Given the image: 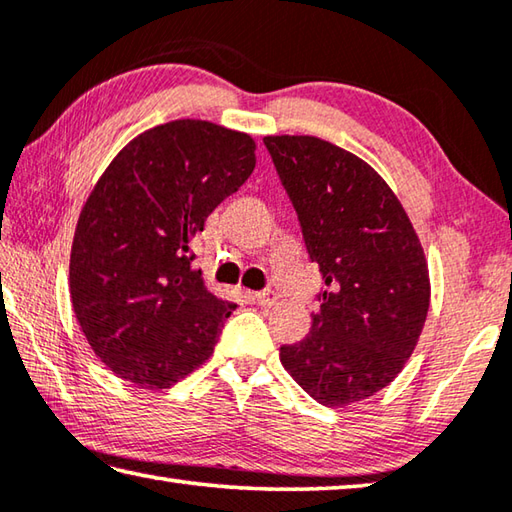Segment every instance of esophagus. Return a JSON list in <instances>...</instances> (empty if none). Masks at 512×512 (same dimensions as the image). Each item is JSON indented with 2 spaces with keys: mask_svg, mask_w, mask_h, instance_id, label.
<instances>
[{
  "mask_svg": "<svg viewBox=\"0 0 512 512\" xmlns=\"http://www.w3.org/2000/svg\"><path fill=\"white\" fill-rule=\"evenodd\" d=\"M256 303L258 305H265V307H272L276 301H278V294L274 292V289H263V292H256L254 294Z\"/></svg>",
  "mask_w": 512,
  "mask_h": 512,
  "instance_id": "esophagus-1",
  "label": "esophagus"
}]
</instances>
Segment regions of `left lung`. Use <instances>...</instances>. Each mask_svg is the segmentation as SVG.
<instances>
[{
    "label": "left lung",
    "mask_w": 512,
    "mask_h": 512,
    "mask_svg": "<svg viewBox=\"0 0 512 512\" xmlns=\"http://www.w3.org/2000/svg\"><path fill=\"white\" fill-rule=\"evenodd\" d=\"M305 249L323 274L303 341L283 368L330 408L372 397L397 376L430 305L426 256L410 218L368 162L312 136H267Z\"/></svg>",
    "instance_id": "1"
}]
</instances>
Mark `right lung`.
I'll use <instances>...</instances> for the list:
<instances>
[{
	"label": "right lung",
	"instance_id": "obj_1",
	"mask_svg": "<svg viewBox=\"0 0 512 512\" xmlns=\"http://www.w3.org/2000/svg\"><path fill=\"white\" fill-rule=\"evenodd\" d=\"M247 133L173 120L140 133L98 180L75 227L71 303L113 374L162 390L209 359L229 307L202 283L191 243L252 176Z\"/></svg>",
	"mask_w": 512,
	"mask_h": 512
}]
</instances>
